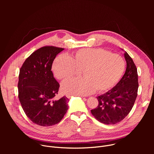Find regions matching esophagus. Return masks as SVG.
Returning <instances> with one entry per match:
<instances>
[{
	"label": "esophagus",
	"mask_w": 154,
	"mask_h": 154,
	"mask_svg": "<svg viewBox=\"0 0 154 154\" xmlns=\"http://www.w3.org/2000/svg\"><path fill=\"white\" fill-rule=\"evenodd\" d=\"M66 96L68 98H69V97L71 96V94H66Z\"/></svg>",
	"instance_id": "1"
}]
</instances>
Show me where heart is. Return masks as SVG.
<instances>
[{"instance_id":"b5f03b06","label":"heart","mask_w":154,"mask_h":154,"mask_svg":"<svg viewBox=\"0 0 154 154\" xmlns=\"http://www.w3.org/2000/svg\"><path fill=\"white\" fill-rule=\"evenodd\" d=\"M125 69V63L118 54L102 49H82L68 55L56 57L52 70L58 80L72 77L82 70V77L63 82V93L83 96L92 93L105 91L120 80Z\"/></svg>"}]
</instances>
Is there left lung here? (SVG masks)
Returning <instances> with one entry per match:
<instances>
[{
    "instance_id": "1",
    "label": "left lung",
    "mask_w": 154,
    "mask_h": 154,
    "mask_svg": "<svg viewBox=\"0 0 154 154\" xmlns=\"http://www.w3.org/2000/svg\"><path fill=\"white\" fill-rule=\"evenodd\" d=\"M127 68L122 79L112 90L97 97V106L91 114L99 122L113 125L123 120L131 111L138 94V79L136 66L125 52Z\"/></svg>"
}]
</instances>
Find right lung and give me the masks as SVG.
Listing matches in <instances>:
<instances>
[{
    "mask_svg": "<svg viewBox=\"0 0 154 154\" xmlns=\"http://www.w3.org/2000/svg\"><path fill=\"white\" fill-rule=\"evenodd\" d=\"M63 48L44 46L33 52L20 69L18 97L27 116L43 127L60 122L68 109V98L54 100L60 85L54 77L52 66Z\"/></svg>",
    "mask_w": 154,
    "mask_h": 154,
    "instance_id": "1",
    "label": "right lung"
}]
</instances>
